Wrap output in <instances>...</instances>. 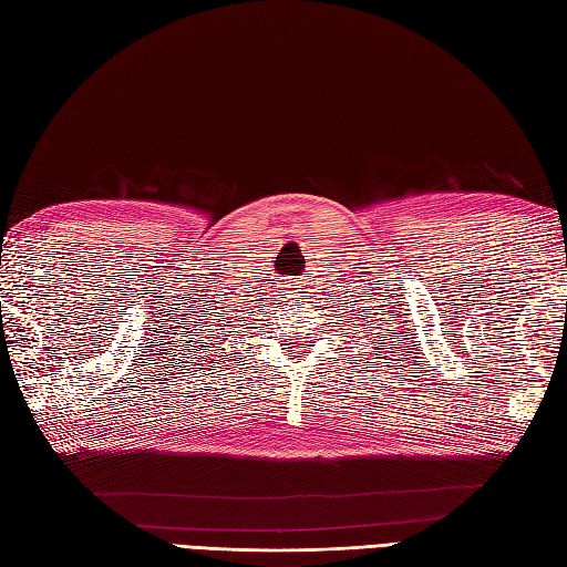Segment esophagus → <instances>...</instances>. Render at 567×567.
<instances>
[{"mask_svg": "<svg viewBox=\"0 0 567 567\" xmlns=\"http://www.w3.org/2000/svg\"><path fill=\"white\" fill-rule=\"evenodd\" d=\"M280 287H282L280 292H282L285 299H299V292H305V290H299L297 280H285Z\"/></svg>", "mask_w": 567, "mask_h": 567, "instance_id": "obj_1", "label": "esophagus"}]
</instances>
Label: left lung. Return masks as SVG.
<instances>
[{"label": "left lung", "mask_w": 567, "mask_h": 567, "mask_svg": "<svg viewBox=\"0 0 567 567\" xmlns=\"http://www.w3.org/2000/svg\"><path fill=\"white\" fill-rule=\"evenodd\" d=\"M360 316H363L364 319L360 320ZM390 331L392 329L384 327V319L380 321L378 317H370V315H355V323H353V331L351 333H355L353 336V339H355L353 343L355 346H363V348H360V351H370V348H372V353L380 355L382 348H384L382 341H390L388 339ZM392 346H396V343H392ZM384 360H388V358H384Z\"/></svg>", "instance_id": "left-lung-1"}]
</instances>
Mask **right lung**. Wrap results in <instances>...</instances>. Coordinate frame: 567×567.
<instances>
[{
  "instance_id": "right-lung-1",
  "label": "right lung",
  "mask_w": 567,
  "mask_h": 567,
  "mask_svg": "<svg viewBox=\"0 0 567 567\" xmlns=\"http://www.w3.org/2000/svg\"><path fill=\"white\" fill-rule=\"evenodd\" d=\"M216 348H219V346H216ZM219 351H221V348H219Z\"/></svg>"
}]
</instances>
